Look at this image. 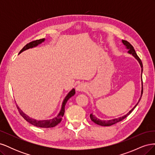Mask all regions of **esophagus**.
<instances>
[{"label":"esophagus","instance_id":"34e87169","mask_svg":"<svg viewBox=\"0 0 155 155\" xmlns=\"http://www.w3.org/2000/svg\"><path fill=\"white\" fill-rule=\"evenodd\" d=\"M85 87L84 86V85H83V84H79L76 87V90L78 91H85Z\"/></svg>","mask_w":155,"mask_h":155}]
</instances>
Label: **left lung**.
Masks as SVG:
<instances>
[{"mask_svg": "<svg viewBox=\"0 0 155 155\" xmlns=\"http://www.w3.org/2000/svg\"><path fill=\"white\" fill-rule=\"evenodd\" d=\"M122 43H124V45H125L127 46V48L129 49V51H128V52H129V54H132V55L134 56V57L138 61V62H139V63H140V66H141V68H142V71H143V64H142V62L141 59H140V58L137 55V53H136V51H135V50H134V47L129 43L128 41H125V40H122ZM142 94H143V82H142V90L141 97H142ZM141 97L140 98L139 101H140V100H141ZM139 101L138 102V104L139 103ZM138 104H137V105H136L133 107V109L132 110H130L126 115L124 116L123 117H121V118H116V119L111 120H108V121L100 120L99 119H97L94 116H93L92 114H91L90 115V118H91V120L93 121V122H94L95 124H97V125H101V126H110V125H114V124H116V123L119 122V121H121V120H124L125 118H127V116L131 113V112H132V111L134 110V108L137 106Z\"/></svg>", "mask_w": 155, "mask_h": 155, "instance_id": "8db88e82", "label": "left lung"}]
</instances>
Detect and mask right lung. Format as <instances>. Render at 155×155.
<instances>
[{
	"mask_svg": "<svg viewBox=\"0 0 155 155\" xmlns=\"http://www.w3.org/2000/svg\"><path fill=\"white\" fill-rule=\"evenodd\" d=\"M45 41V39H41L39 40H35V41H33L30 43L26 44L24 47L22 48V50L20 51V53H21L22 51H25L27 49L30 48H33L34 47V46H36L37 45H38L39 44H41L42 42H43ZM75 89H72V90L70 91L68 94V95L65 97L64 100L63 102V105H62V107H61V111L59 113V114L57 116V117H55V118L52 119V120H43V121H37L34 119H31L30 118V117H28V116H26L25 113H23L22 112V110L19 109V108L18 107V106L17 105V108L18 110V112H19V114L24 118V119H25L28 122L30 123L31 124L34 125L36 127H41V128H51V127H54L56 126L58 124H59L61 121V119L63 118V116L64 115V107L65 105H66L67 101L68 100V99L70 97H71L72 96H74L75 94Z\"/></svg>",
	"mask_w": 155,
	"mask_h": 155,
	"instance_id": "add662e5",
	"label": "right lung"
}]
</instances>
